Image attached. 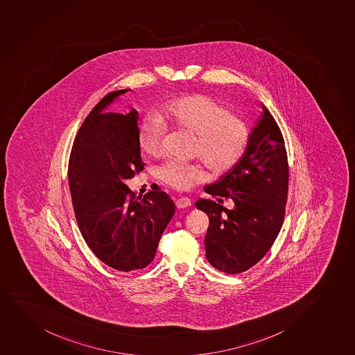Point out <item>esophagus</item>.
<instances>
[{"mask_svg":"<svg viewBox=\"0 0 355 355\" xmlns=\"http://www.w3.org/2000/svg\"><path fill=\"white\" fill-rule=\"evenodd\" d=\"M175 205L178 208H187L191 205V201L188 198H176Z\"/></svg>","mask_w":355,"mask_h":355,"instance_id":"1","label":"esophagus"}]
</instances>
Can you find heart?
Instances as JSON below:
<instances>
[{
  "label": "heart",
  "instance_id": "heart-1",
  "mask_svg": "<svg viewBox=\"0 0 355 355\" xmlns=\"http://www.w3.org/2000/svg\"><path fill=\"white\" fill-rule=\"evenodd\" d=\"M157 118H147L138 128L139 148L145 155L159 157L164 127L173 126L196 137L193 153L213 175L229 172L247 150L250 130L225 105L205 94H188L161 105ZM161 179L178 189H188L205 178L196 164H167Z\"/></svg>",
  "mask_w": 355,
  "mask_h": 355
}]
</instances>
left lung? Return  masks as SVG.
<instances>
[{"label":"left lung","instance_id":"obj_1","mask_svg":"<svg viewBox=\"0 0 355 355\" xmlns=\"http://www.w3.org/2000/svg\"><path fill=\"white\" fill-rule=\"evenodd\" d=\"M261 110L239 164L205 188L207 194L232 198L234 208L207 198L195 203L209 217L205 257L214 268L232 275L250 269L272 247L288 200L283 135L269 110L264 105Z\"/></svg>","mask_w":355,"mask_h":355}]
</instances>
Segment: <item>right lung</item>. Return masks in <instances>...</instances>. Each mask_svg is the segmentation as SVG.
<instances>
[{
    "instance_id": "add662e5",
    "label": "right lung",
    "mask_w": 355,
    "mask_h": 355,
    "mask_svg": "<svg viewBox=\"0 0 355 355\" xmlns=\"http://www.w3.org/2000/svg\"><path fill=\"white\" fill-rule=\"evenodd\" d=\"M126 90L106 94L86 116L69 160V186L79 230L94 254L128 272L153 261L175 205L154 186L135 198L126 180L144 169L138 145V111L106 112Z\"/></svg>"
}]
</instances>
